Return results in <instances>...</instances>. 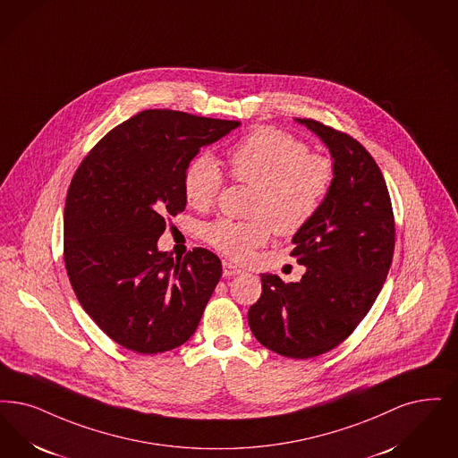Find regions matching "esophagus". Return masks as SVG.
I'll use <instances>...</instances> for the list:
<instances>
[{"instance_id":"1","label":"esophagus","mask_w":458,"mask_h":458,"mask_svg":"<svg viewBox=\"0 0 458 458\" xmlns=\"http://www.w3.org/2000/svg\"><path fill=\"white\" fill-rule=\"evenodd\" d=\"M242 273V269L240 267H237V266H233L232 262H223V275L228 276H237Z\"/></svg>"}]
</instances>
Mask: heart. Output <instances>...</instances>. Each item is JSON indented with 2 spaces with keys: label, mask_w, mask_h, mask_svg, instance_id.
Masks as SVG:
<instances>
[{
  "label": "heart",
  "mask_w": 458,
  "mask_h": 458,
  "mask_svg": "<svg viewBox=\"0 0 458 458\" xmlns=\"http://www.w3.org/2000/svg\"><path fill=\"white\" fill-rule=\"evenodd\" d=\"M293 134L259 128L238 141L226 155L230 175L254 187L249 215L252 220L218 218L204 225L202 237L221 254L245 260L264 245L271 232L294 235L320 211L335 179L329 158L309 153ZM223 187V174L213 157L202 153L187 165L183 194L189 206L211 208Z\"/></svg>",
  "instance_id": "1"
}]
</instances>
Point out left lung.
Returning <instances> with one entry per match:
<instances>
[{
  "label": "left lung",
  "mask_w": 458,
  "mask_h": 458,
  "mask_svg": "<svg viewBox=\"0 0 458 458\" xmlns=\"http://www.w3.org/2000/svg\"><path fill=\"white\" fill-rule=\"evenodd\" d=\"M329 148L335 179L315 218L294 233L298 283L260 275L249 326L264 348L293 360L339 346L366 317L388 275L395 223L384 175L361 143L313 119H296Z\"/></svg>",
  "instance_id": "left-lung-1"
}]
</instances>
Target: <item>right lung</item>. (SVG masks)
I'll return each mask as SVG.
<instances>
[{
    "label": "right lung",
    "mask_w": 458,
    "mask_h": 458,
    "mask_svg": "<svg viewBox=\"0 0 458 458\" xmlns=\"http://www.w3.org/2000/svg\"><path fill=\"white\" fill-rule=\"evenodd\" d=\"M238 121L143 110L107 132L74 172L64 206V266L93 322L123 348H179L221 277L213 252H160L166 218L185 209L183 174Z\"/></svg>",
    "instance_id": "1"
}]
</instances>
